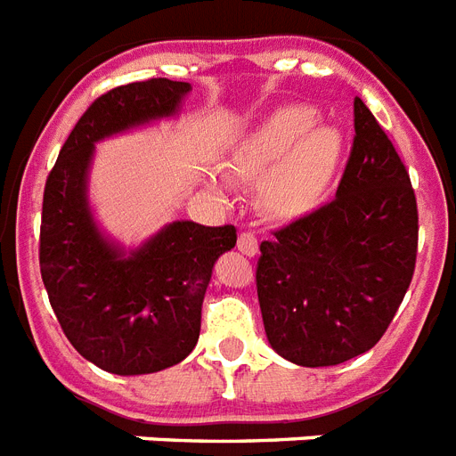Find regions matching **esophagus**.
I'll return each instance as SVG.
<instances>
[{
    "instance_id": "esophagus-1",
    "label": "esophagus",
    "mask_w": 456,
    "mask_h": 456,
    "mask_svg": "<svg viewBox=\"0 0 456 456\" xmlns=\"http://www.w3.org/2000/svg\"><path fill=\"white\" fill-rule=\"evenodd\" d=\"M239 250L246 255V257H255V255H257V250H260L257 236L250 234V232H243V234L239 236Z\"/></svg>"
}]
</instances>
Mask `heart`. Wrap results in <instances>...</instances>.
Returning a JSON list of instances; mask_svg holds the SVG:
<instances>
[{"label": "heart", "mask_w": 456, "mask_h": 456, "mask_svg": "<svg viewBox=\"0 0 456 456\" xmlns=\"http://www.w3.org/2000/svg\"><path fill=\"white\" fill-rule=\"evenodd\" d=\"M316 119L312 107H281L240 142L232 159L236 175L262 183V203L272 216H305L330 190L346 140L339 126Z\"/></svg>", "instance_id": "1"}]
</instances>
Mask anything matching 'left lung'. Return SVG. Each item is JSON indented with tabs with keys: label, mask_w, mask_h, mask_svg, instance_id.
<instances>
[{
	"label": "left lung",
	"mask_w": 456,
	"mask_h": 456,
	"mask_svg": "<svg viewBox=\"0 0 456 456\" xmlns=\"http://www.w3.org/2000/svg\"><path fill=\"white\" fill-rule=\"evenodd\" d=\"M335 201L260 246L257 297L272 349L328 368L375 346L417 260V199L405 166L365 102Z\"/></svg>",
	"instance_id": "obj_1"
}]
</instances>
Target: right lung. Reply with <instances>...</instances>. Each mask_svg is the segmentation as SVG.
I'll return each mask as SVG.
<instances>
[{"instance_id": "right-lung-1", "label": "right lung", "mask_w": 456, "mask_h": 456, "mask_svg": "<svg viewBox=\"0 0 456 456\" xmlns=\"http://www.w3.org/2000/svg\"><path fill=\"white\" fill-rule=\"evenodd\" d=\"M191 84L147 79L100 95L77 121L46 180L39 266L55 318L81 356L112 375L159 372L190 356L201 305L236 229L175 220L126 246L91 203L95 147L177 119Z\"/></svg>"}]
</instances>
